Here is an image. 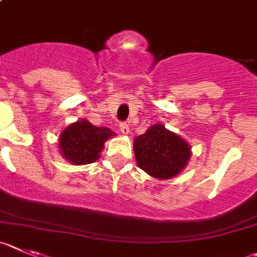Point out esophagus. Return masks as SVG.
<instances>
[{
  "label": "esophagus",
  "mask_w": 257,
  "mask_h": 257,
  "mask_svg": "<svg viewBox=\"0 0 257 257\" xmlns=\"http://www.w3.org/2000/svg\"><path fill=\"white\" fill-rule=\"evenodd\" d=\"M120 132H121V135L126 136L131 133V126H129V124H126V122H122V124H120Z\"/></svg>",
  "instance_id": "1"
}]
</instances>
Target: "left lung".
I'll return each mask as SVG.
<instances>
[{
	"label": "left lung",
	"instance_id": "8db88e82",
	"mask_svg": "<svg viewBox=\"0 0 257 257\" xmlns=\"http://www.w3.org/2000/svg\"><path fill=\"white\" fill-rule=\"evenodd\" d=\"M137 166L151 177L169 180L184 171L191 158V147L184 138L155 124L133 141Z\"/></svg>",
	"mask_w": 257,
	"mask_h": 257
}]
</instances>
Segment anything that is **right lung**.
Wrapping results in <instances>:
<instances>
[{
	"mask_svg": "<svg viewBox=\"0 0 257 257\" xmlns=\"http://www.w3.org/2000/svg\"><path fill=\"white\" fill-rule=\"evenodd\" d=\"M115 136L110 128L95 126L86 119H81L62 131L58 144L67 162L73 166H84L99 159L106 141Z\"/></svg>",
	"mask_w": 257,
	"mask_h": 257,
	"instance_id": "obj_1",
	"label": "right lung"
}]
</instances>
